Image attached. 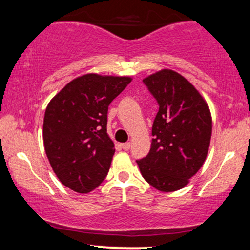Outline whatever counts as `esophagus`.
<instances>
[{
  "mask_svg": "<svg viewBox=\"0 0 250 250\" xmlns=\"http://www.w3.org/2000/svg\"><path fill=\"white\" fill-rule=\"evenodd\" d=\"M121 146H122L123 150H126V151H127V150H129V148H131V143H129V142L122 143Z\"/></svg>",
  "mask_w": 250,
  "mask_h": 250,
  "instance_id": "1",
  "label": "esophagus"
}]
</instances>
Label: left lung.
I'll return each instance as SVG.
<instances>
[{
	"label": "left lung",
	"mask_w": 250,
	"mask_h": 250,
	"mask_svg": "<svg viewBox=\"0 0 250 250\" xmlns=\"http://www.w3.org/2000/svg\"><path fill=\"white\" fill-rule=\"evenodd\" d=\"M159 104L152 125L151 148L136 160L143 179L155 189H182L206 160L211 138L207 102L187 78L162 69L143 80Z\"/></svg>",
	"instance_id": "left-lung-1"
}]
</instances>
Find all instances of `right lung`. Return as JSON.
<instances>
[{"label":"right lung","instance_id":"1","mask_svg":"<svg viewBox=\"0 0 250 250\" xmlns=\"http://www.w3.org/2000/svg\"><path fill=\"white\" fill-rule=\"evenodd\" d=\"M131 82L127 76L86 74L69 82L47 104V159L60 182L75 192H91L107 176L115 153L107 133L108 105Z\"/></svg>","mask_w":250,"mask_h":250}]
</instances>
